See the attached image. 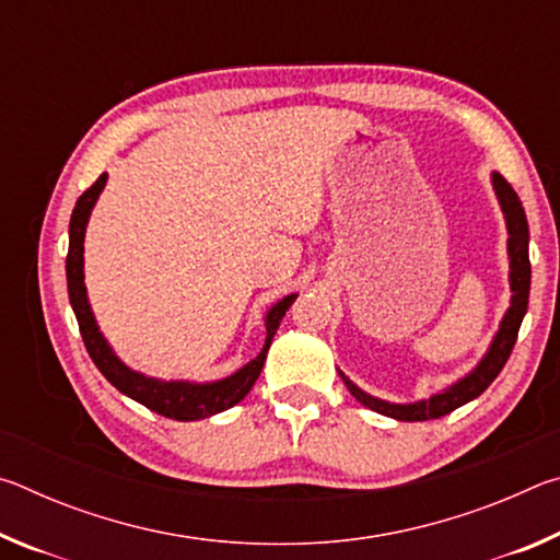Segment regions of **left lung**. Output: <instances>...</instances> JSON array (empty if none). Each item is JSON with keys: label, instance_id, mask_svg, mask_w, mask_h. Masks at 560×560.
Here are the masks:
<instances>
[{"label": "left lung", "instance_id": "obj_1", "mask_svg": "<svg viewBox=\"0 0 560 560\" xmlns=\"http://www.w3.org/2000/svg\"><path fill=\"white\" fill-rule=\"evenodd\" d=\"M491 187H494L497 200L501 212H504L506 222V254H509V289H511V301L504 318H501L499 330L491 338L487 353L471 371L459 377L457 383L444 387V390L430 395L428 400L417 402H387L375 397L371 393L360 390V387L350 381L346 373H340L350 395L355 397L360 405L371 407L373 412H381L385 417H393V420L400 422H424V420H438L442 415H450L457 407L471 402L474 397H479L487 387L494 383V377L501 373V368L506 365V360L514 350L521 320L526 316L528 308V289H530V261H528V222L524 205H521L518 195L514 192L504 177L499 173H491Z\"/></svg>", "mask_w": 560, "mask_h": 560}]
</instances>
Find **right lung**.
<instances>
[{
    "label": "right lung",
    "instance_id": "obj_1",
    "mask_svg": "<svg viewBox=\"0 0 560 560\" xmlns=\"http://www.w3.org/2000/svg\"><path fill=\"white\" fill-rule=\"evenodd\" d=\"M108 183V173H103L96 183H93L86 192L79 197V202L73 207L71 224H69V257H66V281H69V301L79 320L81 338L86 343V350L98 371L106 375V381L118 387L122 395H128L130 400L145 405L148 410H153L170 420L179 422H192L205 420L217 412H224L234 407L240 400H244L246 393L252 390V385L257 383V377L267 360L271 338L277 334L281 318L287 316V311L299 293H289V296L279 299L264 316V328H267V340L259 350L257 358H252L249 363L242 365L240 371L232 375L220 377V381L210 383H195V381H163V377H150L145 373H138L128 368L116 355V350L110 348L106 336L101 334L93 316V308L89 303V291L83 283V240H86V226L91 220L93 207H96L103 187Z\"/></svg>",
    "mask_w": 560,
    "mask_h": 560
}]
</instances>
